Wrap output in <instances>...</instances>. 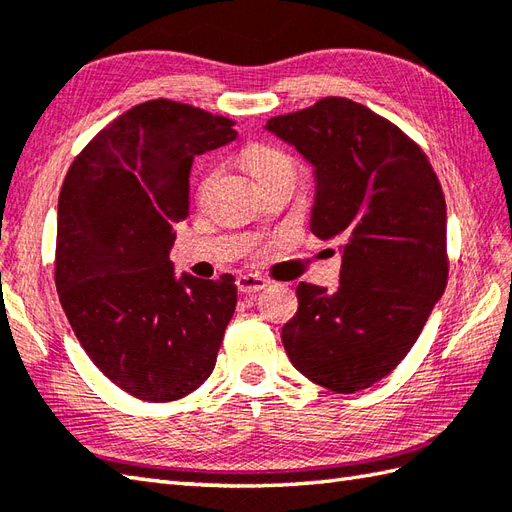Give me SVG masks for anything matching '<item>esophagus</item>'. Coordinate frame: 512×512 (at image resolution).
I'll list each match as a JSON object with an SVG mask.
<instances>
[{
  "instance_id": "obj_1",
  "label": "esophagus",
  "mask_w": 512,
  "mask_h": 512,
  "mask_svg": "<svg viewBox=\"0 0 512 512\" xmlns=\"http://www.w3.org/2000/svg\"><path fill=\"white\" fill-rule=\"evenodd\" d=\"M235 284H237L239 292H244V295H253V292L264 290L270 284V281L264 279V277H259V275H239Z\"/></svg>"
}]
</instances>
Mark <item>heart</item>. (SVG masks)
I'll return each mask as SVG.
<instances>
[{
  "label": "heart",
  "mask_w": 512,
  "mask_h": 512,
  "mask_svg": "<svg viewBox=\"0 0 512 512\" xmlns=\"http://www.w3.org/2000/svg\"><path fill=\"white\" fill-rule=\"evenodd\" d=\"M242 162L246 169L253 173V178L259 184H268L277 178L295 176V160H292L286 151L279 147L266 145V143H253L242 151ZM213 176H209L202 184V191L209 187Z\"/></svg>",
  "instance_id": "heart-1"
}]
</instances>
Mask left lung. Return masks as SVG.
Returning a JSON list of instances; mask_svg holds the SVG:
<instances>
[{"mask_svg": "<svg viewBox=\"0 0 512 512\" xmlns=\"http://www.w3.org/2000/svg\"><path fill=\"white\" fill-rule=\"evenodd\" d=\"M314 167L310 228L343 250L339 288L297 286L286 354L312 383L354 394L418 341L449 279L447 202L427 154L343 96L266 123Z\"/></svg>", "mask_w": 512, "mask_h": 512, "instance_id": "obj_1", "label": "left lung"}]
</instances>
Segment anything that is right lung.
Returning a JSON list of instances; mask_svg holds the SVG:
<instances>
[{
  "label": "right lung",
  "instance_id": "1",
  "mask_svg": "<svg viewBox=\"0 0 512 512\" xmlns=\"http://www.w3.org/2000/svg\"><path fill=\"white\" fill-rule=\"evenodd\" d=\"M233 121L156 99L96 134L59 193L54 284L92 363L147 402L198 389L237 303L233 275L173 273V226L189 215L193 158L237 138Z\"/></svg>",
  "mask_w": 512,
  "mask_h": 512
}]
</instances>
